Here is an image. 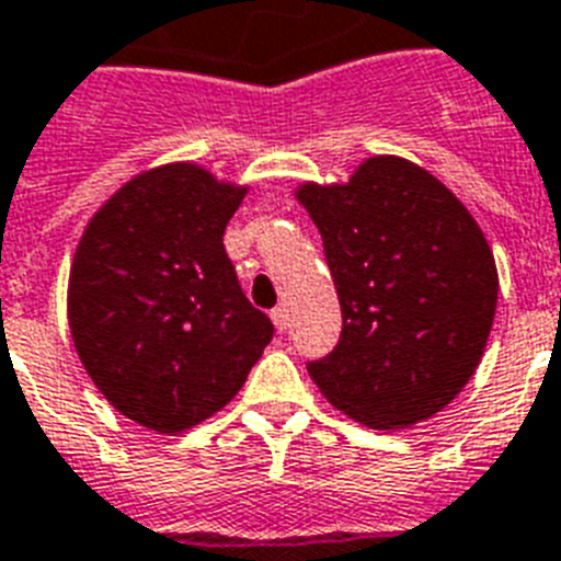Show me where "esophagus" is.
Returning a JSON list of instances; mask_svg holds the SVG:
<instances>
[{"label":"esophagus","mask_w":561,"mask_h":561,"mask_svg":"<svg viewBox=\"0 0 561 561\" xmlns=\"http://www.w3.org/2000/svg\"><path fill=\"white\" fill-rule=\"evenodd\" d=\"M271 320H273V325H276V331H279V334H285V331H288V311H285V305L273 308Z\"/></svg>","instance_id":"esophagus-1"}]
</instances>
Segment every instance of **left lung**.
Listing matches in <instances>:
<instances>
[{
  "instance_id": "obj_1",
  "label": "left lung",
  "mask_w": 561,
  "mask_h": 561,
  "mask_svg": "<svg viewBox=\"0 0 561 561\" xmlns=\"http://www.w3.org/2000/svg\"><path fill=\"white\" fill-rule=\"evenodd\" d=\"M322 236L343 334L308 375L368 430H403L449 407L476 375L499 271L472 213L398 154H371L343 184L294 190Z\"/></svg>"
}]
</instances>
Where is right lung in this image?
Instances as JSON below:
<instances>
[{
    "label": "right lung",
    "mask_w": 561,
    "mask_h": 561,
    "mask_svg": "<svg viewBox=\"0 0 561 561\" xmlns=\"http://www.w3.org/2000/svg\"><path fill=\"white\" fill-rule=\"evenodd\" d=\"M248 186L193 161L140 172L89 218L68 273V328L100 394L175 435L236 398L273 325L241 294L225 227Z\"/></svg>",
    "instance_id": "right-lung-1"
}]
</instances>
